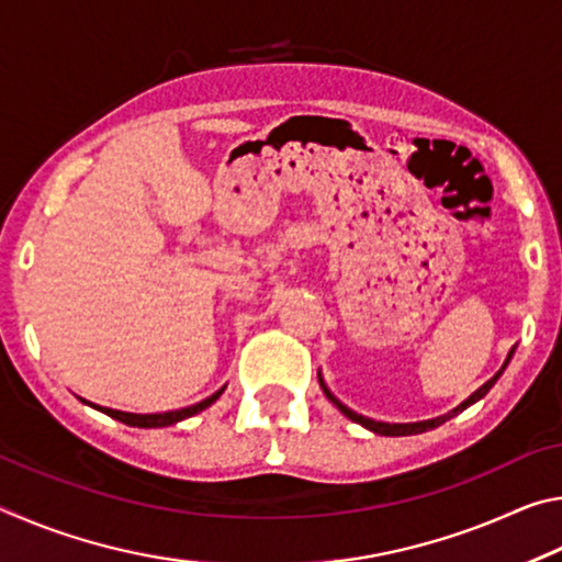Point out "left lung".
I'll return each mask as SVG.
<instances>
[{
	"label": "left lung",
	"mask_w": 562,
	"mask_h": 562,
	"mask_svg": "<svg viewBox=\"0 0 562 562\" xmlns=\"http://www.w3.org/2000/svg\"><path fill=\"white\" fill-rule=\"evenodd\" d=\"M510 357H513V349H510V355H508V359H506V364L501 367V372L496 374V376H491L486 384H483L479 392H473L469 398H465V402L461 404V406H456L453 412H449V414H443V416H439V418H429V422H418V424H384V422H374V418H367V416H361V414H355L351 412V408H347L345 404L339 402V398H335L331 396V392L329 389L325 386V382H322V376H319V386H322V392L327 394V398L331 404H335L341 414H345L347 418H351V422H357V424H361L364 426V429H369V431H374V434H379V436H412V434H424V431H431V429H436V426H441L443 422H449V418H453L456 414L459 412H463V408H469L471 404H475L479 402V398H483L486 396L488 392H491V386L498 382V376L503 374V369L508 367V361H510Z\"/></svg>",
	"instance_id": "obj_1"
}]
</instances>
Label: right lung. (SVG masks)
Instances as JSON below:
<instances>
[{"instance_id":"right-lung-1","label":"right lung","mask_w":562,"mask_h":562,"mask_svg":"<svg viewBox=\"0 0 562 562\" xmlns=\"http://www.w3.org/2000/svg\"><path fill=\"white\" fill-rule=\"evenodd\" d=\"M223 389H225V386H223ZM223 389H221V392H215L213 396L203 398L201 404L178 408V412H164V414H128V412H116V408H106V406H97V404H91V406H97L99 412H103V414L111 416V418H116V422L128 424V426H138V429H160V426L178 424V422H183V418H188V416L203 412V408L211 406V404L215 402V398L223 394Z\"/></svg>"}]
</instances>
